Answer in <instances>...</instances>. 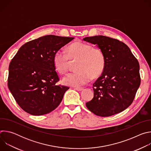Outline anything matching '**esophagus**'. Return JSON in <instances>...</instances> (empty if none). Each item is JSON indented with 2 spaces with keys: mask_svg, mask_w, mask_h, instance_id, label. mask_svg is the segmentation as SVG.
I'll list each match as a JSON object with an SVG mask.
<instances>
[{
  "mask_svg": "<svg viewBox=\"0 0 151 151\" xmlns=\"http://www.w3.org/2000/svg\"><path fill=\"white\" fill-rule=\"evenodd\" d=\"M75 90H76L78 91H82L83 90V88L82 87H76V88H75Z\"/></svg>",
  "mask_w": 151,
  "mask_h": 151,
  "instance_id": "esophagus-1",
  "label": "esophagus"
}]
</instances>
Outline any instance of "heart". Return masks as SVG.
I'll return each mask as SVG.
<instances>
[{
	"mask_svg": "<svg viewBox=\"0 0 151 151\" xmlns=\"http://www.w3.org/2000/svg\"><path fill=\"white\" fill-rule=\"evenodd\" d=\"M71 61L78 60L76 70L63 79V83L71 87H81L88 83L93 78L99 77L106 66V57L99 48L81 40L71 44L67 52L60 49L54 54L52 62L55 69L60 73H66Z\"/></svg>",
	"mask_w": 151,
	"mask_h": 151,
	"instance_id": "obj_1",
	"label": "heart"
}]
</instances>
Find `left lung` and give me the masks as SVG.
Listing matches in <instances>:
<instances>
[{
  "instance_id": "1",
  "label": "left lung",
  "mask_w": 151,
  "mask_h": 151,
  "mask_svg": "<svg viewBox=\"0 0 151 151\" xmlns=\"http://www.w3.org/2000/svg\"><path fill=\"white\" fill-rule=\"evenodd\" d=\"M100 48L106 57L101 75L93 84L94 98L86 103L96 115L118 114L131 105L140 84L139 64L124 42L102 35L83 39Z\"/></svg>"
}]
</instances>
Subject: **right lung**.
Returning a JSON list of instances; mask_svg holds the SVG:
<instances>
[{"label":"right lung","instance_id":"1","mask_svg":"<svg viewBox=\"0 0 151 151\" xmlns=\"http://www.w3.org/2000/svg\"><path fill=\"white\" fill-rule=\"evenodd\" d=\"M74 37L47 35L19 49L9 66L8 88L20 107L32 115L47 114L58 107L67 86L57 85L53 65L55 52Z\"/></svg>","mask_w":151,"mask_h":151}]
</instances>
